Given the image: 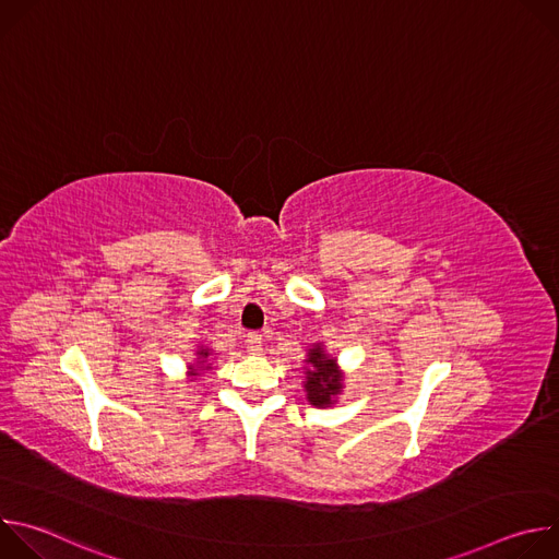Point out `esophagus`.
I'll return each instance as SVG.
<instances>
[{
	"label": "esophagus",
	"mask_w": 559,
	"mask_h": 559,
	"mask_svg": "<svg viewBox=\"0 0 559 559\" xmlns=\"http://www.w3.org/2000/svg\"><path fill=\"white\" fill-rule=\"evenodd\" d=\"M246 343H248V349H250L252 354H259V352L263 349V336H261L259 332H250V334L246 336Z\"/></svg>",
	"instance_id": "obj_1"
}]
</instances>
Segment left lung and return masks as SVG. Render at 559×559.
I'll list each match as a JSON object with an SVG mask.
<instances>
[{
	"label": "left lung",
	"instance_id": "8db88e82",
	"mask_svg": "<svg viewBox=\"0 0 559 559\" xmlns=\"http://www.w3.org/2000/svg\"><path fill=\"white\" fill-rule=\"evenodd\" d=\"M311 369H307V401L316 407H328L332 405V395H336L343 384H341V373L336 371V362L323 354L321 347H313L309 352Z\"/></svg>",
	"mask_w": 559,
	"mask_h": 559
}]
</instances>
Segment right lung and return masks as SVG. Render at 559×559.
<instances>
[{"instance_id": "right-lung-1", "label": "right lung", "mask_w": 559, "mask_h": 559, "mask_svg": "<svg viewBox=\"0 0 559 559\" xmlns=\"http://www.w3.org/2000/svg\"><path fill=\"white\" fill-rule=\"evenodd\" d=\"M207 356H210V352H207V349H201V352H199V358H203V360H205Z\"/></svg>"}]
</instances>
